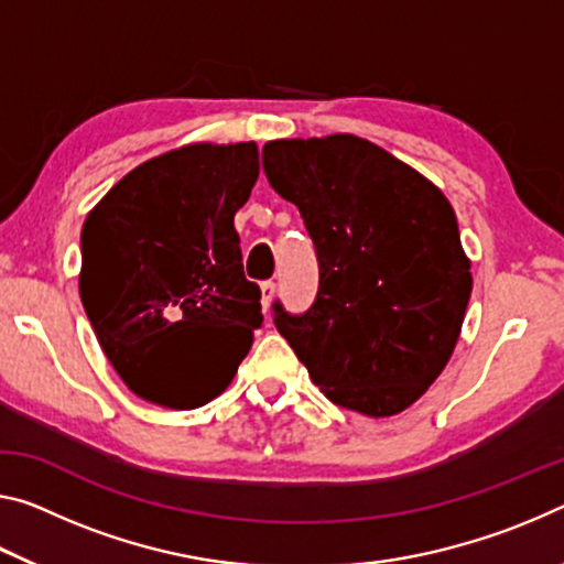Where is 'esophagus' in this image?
<instances>
[{"instance_id":"34e87169","label":"esophagus","mask_w":564,"mask_h":564,"mask_svg":"<svg viewBox=\"0 0 564 564\" xmlns=\"http://www.w3.org/2000/svg\"><path fill=\"white\" fill-rule=\"evenodd\" d=\"M273 293H275V283H273V281H263V283H261V303H263V311H268V306H271Z\"/></svg>"}]
</instances>
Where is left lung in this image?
Masks as SVG:
<instances>
[{
  "label": "left lung",
  "mask_w": 564,
  "mask_h": 564,
  "mask_svg": "<svg viewBox=\"0 0 564 564\" xmlns=\"http://www.w3.org/2000/svg\"><path fill=\"white\" fill-rule=\"evenodd\" d=\"M263 170L318 258L316 301L301 316L275 301V328L334 404L399 414L444 371L471 296L449 200L356 135L265 142Z\"/></svg>",
  "instance_id": "left-lung-1"
}]
</instances>
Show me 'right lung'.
Segmentation results:
<instances>
[{
	"label": "right lung",
	"instance_id": "right-lung-1",
	"mask_svg": "<svg viewBox=\"0 0 564 564\" xmlns=\"http://www.w3.org/2000/svg\"><path fill=\"white\" fill-rule=\"evenodd\" d=\"M258 170L256 142H195L130 170L89 210L79 296L115 371L153 404L218 397L263 324L234 226Z\"/></svg>",
	"mask_w": 564,
	"mask_h": 564
}]
</instances>
